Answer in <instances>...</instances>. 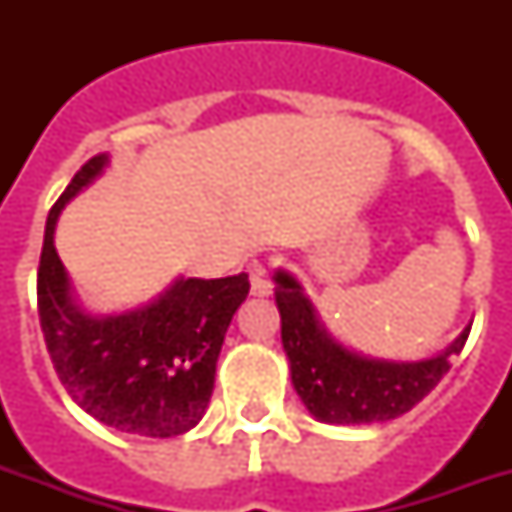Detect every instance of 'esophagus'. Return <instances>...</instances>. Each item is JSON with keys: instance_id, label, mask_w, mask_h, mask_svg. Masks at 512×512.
<instances>
[{"instance_id": "34e87169", "label": "esophagus", "mask_w": 512, "mask_h": 512, "mask_svg": "<svg viewBox=\"0 0 512 512\" xmlns=\"http://www.w3.org/2000/svg\"><path fill=\"white\" fill-rule=\"evenodd\" d=\"M249 289H252V295H257V297L271 295L273 281L268 279V271H265V265H260V263L252 265V271H249Z\"/></svg>"}]
</instances>
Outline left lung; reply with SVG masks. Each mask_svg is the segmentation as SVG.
<instances>
[{"instance_id":"obj_1","label":"left lung","mask_w":512,"mask_h":512,"mask_svg":"<svg viewBox=\"0 0 512 512\" xmlns=\"http://www.w3.org/2000/svg\"><path fill=\"white\" fill-rule=\"evenodd\" d=\"M276 305L297 396L316 420L332 425L385 422L409 412L452 369V358L460 356L470 335L465 329L452 348L436 358L393 364L356 356L337 345L319 324L300 284L287 273L276 276Z\"/></svg>"}]
</instances>
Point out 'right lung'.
Masks as SVG:
<instances>
[{
	"instance_id": "right-lung-1",
	"label": "right lung",
	"mask_w": 512,
	"mask_h": 512,
	"mask_svg": "<svg viewBox=\"0 0 512 512\" xmlns=\"http://www.w3.org/2000/svg\"><path fill=\"white\" fill-rule=\"evenodd\" d=\"M103 164L106 154L84 162L47 215L36 273L47 353L68 396L103 425L132 436H180L204 417L217 356L233 313L247 300L249 279L239 273L177 281L154 305L124 316L92 319L79 311L52 233L60 209Z\"/></svg>"
}]
</instances>
